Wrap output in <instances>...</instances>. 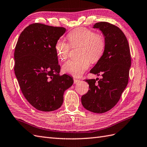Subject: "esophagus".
Segmentation results:
<instances>
[{"label":"esophagus","instance_id":"1","mask_svg":"<svg viewBox=\"0 0 147 147\" xmlns=\"http://www.w3.org/2000/svg\"><path fill=\"white\" fill-rule=\"evenodd\" d=\"M74 84H76V83H78L79 82H80V80H78V79H77V78H74Z\"/></svg>","mask_w":147,"mask_h":147}]
</instances>
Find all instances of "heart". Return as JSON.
<instances>
[{
	"label": "heart",
	"instance_id": "heart-1",
	"mask_svg": "<svg viewBox=\"0 0 147 147\" xmlns=\"http://www.w3.org/2000/svg\"><path fill=\"white\" fill-rule=\"evenodd\" d=\"M70 45L81 46L80 59L69 60L62 65L63 72L74 77H80L88 69L90 61L95 62L100 60L104 53L105 40L101 34L85 28H78L67 35ZM70 46L62 39L55 43V50L59 60L65 61L68 57Z\"/></svg>",
	"mask_w": 147,
	"mask_h": 147
}]
</instances>
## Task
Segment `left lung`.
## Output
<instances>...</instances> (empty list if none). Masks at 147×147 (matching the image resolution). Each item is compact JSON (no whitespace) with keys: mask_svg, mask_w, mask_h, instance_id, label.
Returning a JSON list of instances; mask_svg holds the SVG:
<instances>
[{"mask_svg":"<svg viewBox=\"0 0 147 147\" xmlns=\"http://www.w3.org/2000/svg\"><path fill=\"white\" fill-rule=\"evenodd\" d=\"M93 28L100 30L104 36L105 49L90 73L101 74L102 77L85 80L90 90L82 96L81 101L90 111L104 113L117 104L127 85L131 57L127 39L117 26L99 22Z\"/></svg>","mask_w":147,"mask_h":147,"instance_id":"1","label":"left lung"}]
</instances>
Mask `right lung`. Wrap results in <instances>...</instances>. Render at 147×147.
Returning a JSON list of instances; mask_svg holds the SVG:
<instances>
[{
    "label": "right lung",
    "mask_w": 147,
    "mask_h": 147,
    "mask_svg": "<svg viewBox=\"0 0 147 147\" xmlns=\"http://www.w3.org/2000/svg\"><path fill=\"white\" fill-rule=\"evenodd\" d=\"M65 31L63 27L33 23L22 31L15 46L14 70L20 87L31 105L41 111L60 108L64 92L74 83L70 75L59 74L55 50Z\"/></svg>",
    "instance_id": "obj_1"
}]
</instances>
